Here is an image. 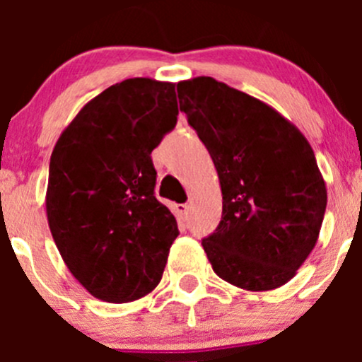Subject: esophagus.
<instances>
[{
  "mask_svg": "<svg viewBox=\"0 0 362 362\" xmlns=\"http://www.w3.org/2000/svg\"><path fill=\"white\" fill-rule=\"evenodd\" d=\"M175 211H177V215L180 218H187V214H189V204L187 203H178L175 204Z\"/></svg>",
  "mask_w": 362,
  "mask_h": 362,
  "instance_id": "obj_1",
  "label": "esophagus"
}]
</instances>
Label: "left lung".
Returning <instances> with one entry per match:
<instances>
[{
	"instance_id": "1",
	"label": "left lung",
	"mask_w": 362,
	"mask_h": 362,
	"mask_svg": "<svg viewBox=\"0 0 362 362\" xmlns=\"http://www.w3.org/2000/svg\"><path fill=\"white\" fill-rule=\"evenodd\" d=\"M177 90L221 182L222 221L202 242L211 268L240 289H279L315 247L327 204L308 140L264 101L211 76Z\"/></svg>"
}]
</instances>
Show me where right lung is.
<instances>
[{
	"instance_id": "right-lung-1",
	"label": "right lung",
	"mask_w": 362,
	"mask_h": 362,
	"mask_svg": "<svg viewBox=\"0 0 362 362\" xmlns=\"http://www.w3.org/2000/svg\"><path fill=\"white\" fill-rule=\"evenodd\" d=\"M177 115L175 83L122 80L83 105L50 156V233L71 275L101 301H136L160 282L178 228L154 196L151 154Z\"/></svg>"
}]
</instances>
